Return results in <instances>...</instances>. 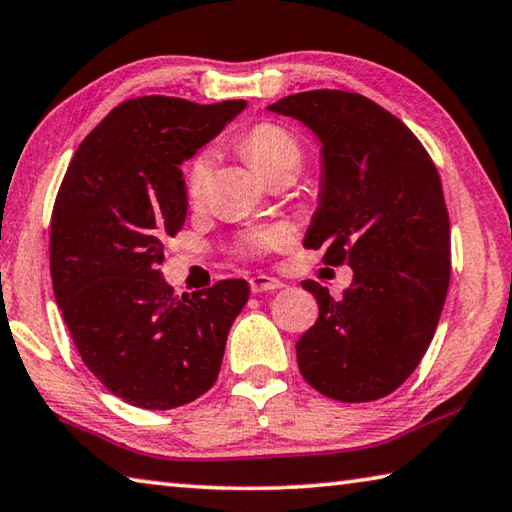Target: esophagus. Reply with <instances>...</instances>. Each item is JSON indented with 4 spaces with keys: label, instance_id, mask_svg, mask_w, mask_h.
<instances>
[{
    "label": "esophagus",
    "instance_id": "esophagus-1",
    "mask_svg": "<svg viewBox=\"0 0 512 512\" xmlns=\"http://www.w3.org/2000/svg\"><path fill=\"white\" fill-rule=\"evenodd\" d=\"M249 288L254 294H258V292H276V290L283 288V283L279 279H274V276L258 274V276H251V279H249Z\"/></svg>",
    "mask_w": 512,
    "mask_h": 512
}]
</instances>
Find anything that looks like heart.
Here are the masks:
<instances>
[{"mask_svg": "<svg viewBox=\"0 0 512 512\" xmlns=\"http://www.w3.org/2000/svg\"><path fill=\"white\" fill-rule=\"evenodd\" d=\"M240 150L245 159L251 164L261 177H267L279 170H299L303 159V148L294 134L283 128L279 123H258L254 128L247 130L240 139ZM211 173V157L202 152L197 155L186 173V188L191 200H200L204 193V186L209 182ZM290 242V236L283 229L265 227V229H251L240 238L242 251L251 256H261L267 251L283 249Z\"/></svg>", "mask_w": 512, "mask_h": 512, "instance_id": "obj_1", "label": "heart"}]
</instances>
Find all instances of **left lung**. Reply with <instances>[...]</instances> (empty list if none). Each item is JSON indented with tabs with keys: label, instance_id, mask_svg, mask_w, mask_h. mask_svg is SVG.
<instances>
[{
	"label": "left lung",
	"instance_id": "1",
	"mask_svg": "<svg viewBox=\"0 0 512 512\" xmlns=\"http://www.w3.org/2000/svg\"><path fill=\"white\" fill-rule=\"evenodd\" d=\"M267 110L308 125L321 143L319 206L303 245L353 270L337 301L317 281L301 283L319 319L297 342L299 371L342 402L389 396L432 344L450 285L441 177L414 132L362 94L315 89Z\"/></svg>",
	"mask_w": 512,
	"mask_h": 512
}]
</instances>
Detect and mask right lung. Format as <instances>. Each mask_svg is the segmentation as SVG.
Returning a JSON list of instances; mask_svg holds the SVG:
<instances>
[{
	"instance_id": "right-lung-1",
	"label": "right lung",
	"mask_w": 512,
	"mask_h": 512,
	"mask_svg": "<svg viewBox=\"0 0 512 512\" xmlns=\"http://www.w3.org/2000/svg\"><path fill=\"white\" fill-rule=\"evenodd\" d=\"M245 101L130 98L80 143L51 213L53 294L80 357L107 391L141 409H175L218 380L242 279L175 297L164 240L186 220L182 166Z\"/></svg>"
}]
</instances>
